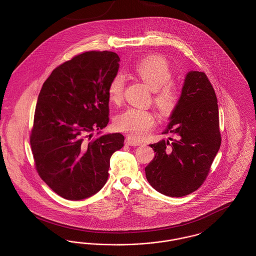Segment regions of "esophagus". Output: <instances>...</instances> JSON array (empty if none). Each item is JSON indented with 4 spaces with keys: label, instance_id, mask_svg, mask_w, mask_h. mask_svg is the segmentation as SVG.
<instances>
[{
    "label": "esophagus",
    "instance_id": "obj_1",
    "mask_svg": "<svg viewBox=\"0 0 256 256\" xmlns=\"http://www.w3.org/2000/svg\"><path fill=\"white\" fill-rule=\"evenodd\" d=\"M124 144L128 145V146H139L141 143L139 141H137V140H134V139L130 138V137H128L124 140Z\"/></svg>",
    "mask_w": 256,
    "mask_h": 256
}]
</instances>
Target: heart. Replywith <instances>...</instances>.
Instances as JSON below:
<instances>
[{"label": "heart", "instance_id": "b5f03b06", "mask_svg": "<svg viewBox=\"0 0 256 256\" xmlns=\"http://www.w3.org/2000/svg\"><path fill=\"white\" fill-rule=\"evenodd\" d=\"M132 70L152 90V100L159 113L163 116L172 114L178 104L180 88L172 80L174 74L167 60L161 56H148L137 61ZM124 86L126 80L122 74H116L111 78L106 90L111 102H121ZM154 124L156 117L152 112L135 108H128L115 118L117 130L137 140L146 137Z\"/></svg>", "mask_w": 256, "mask_h": 256}]
</instances>
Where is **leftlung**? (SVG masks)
Here are the masks:
<instances>
[{"mask_svg":"<svg viewBox=\"0 0 256 256\" xmlns=\"http://www.w3.org/2000/svg\"><path fill=\"white\" fill-rule=\"evenodd\" d=\"M217 102L206 74H187L178 104L163 132L174 137L150 145L156 156L145 168L146 178L159 193L184 196L206 182L222 141Z\"/></svg>","mask_w":256,"mask_h":256,"instance_id":"obj_1","label":"left lung"}]
</instances>
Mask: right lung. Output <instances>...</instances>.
<instances>
[{"label":"right lung","instance_id":"obj_1","mask_svg":"<svg viewBox=\"0 0 256 256\" xmlns=\"http://www.w3.org/2000/svg\"><path fill=\"white\" fill-rule=\"evenodd\" d=\"M119 61L110 50L76 54L52 72L39 93L30 136L36 169L66 200L98 192L108 180L112 154L124 146L121 134L92 138L110 122L106 90Z\"/></svg>","mask_w":256,"mask_h":256}]
</instances>
